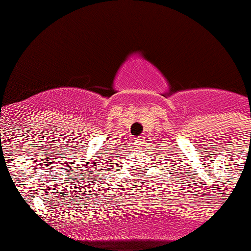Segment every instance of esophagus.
<instances>
[{"instance_id":"esophagus-1","label":"esophagus","mask_w":251,"mask_h":251,"mask_svg":"<svg viewBox=\"0 0 251 251\" xmlns=\"http://www.w3.org/2000/svg\"><path fill=\"white\" fill-rule=\"evenodd\" d=\"M134 144H135L136 146H140L141 144H143V138H141V136H139V138H135V140H134Z\"/></svg>"}]
</instances>
